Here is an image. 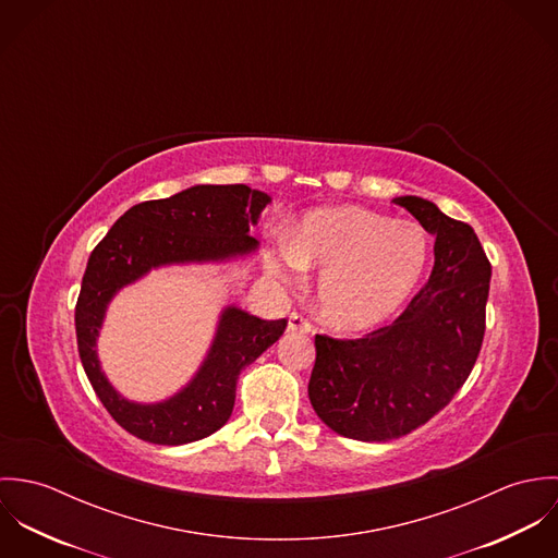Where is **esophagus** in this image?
<instances>
[{
  "label": "esophagus",
  "instance_id": "1",
  "mask_svg": "<svg viewBox=\"0 0 558 558\" xmlns=\"http://www.w3.org/2000/svg\"><path fill=\"white\" fill-rule=\"evenodd\" d=\"M288 326H290V330H296V332H312V322L307 316H303V314H290V319H288Z\"/></svg>",
  "mask_w": 558,
  "mask_h": 558
}]
</instances>
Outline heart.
I'll return each mask as SVG.
<instances>
[{
	"mask_svg": "<svg viewBox=\"0 0 558 558\" xmlns=\"http://www.w3.org/2000/svg\"><path fill=\"white\" fill-rule=\"evenodd\" d=\"M427 264V240L412 223L361 208H324L307 215L294 239L281 242L266 268L286 286L305 270H322L318 312L343 332H365L408 301Z\"/></svg>",
	"mask_w": 558,
	"mask_h": 558,
	"instance_id": "heart-1",
	"label": "heart"
}]
</instances>
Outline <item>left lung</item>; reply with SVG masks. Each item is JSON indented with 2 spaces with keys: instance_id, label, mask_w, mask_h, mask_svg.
I'll return each mask as SVG.
<instances>
[{
  "instance_id": "1",
  "label": "left lung",
  "mask_w": 558,
  "mask_h": 558,
  "mask_svg": "<svg viewBox=\"0 0 558 558\" xmlns=\"http://www.w3.org/2000/svg\"><path fill=\"white\" fill-rule=\"evenodd\" d=\"M436 236L427 283L393 324L361 339L316 335L310 399L339 436L401 438L438 414L471 376L485 332L492 266L475 230L436 204L393 199Z\"/></svg>"
}]
</instances>
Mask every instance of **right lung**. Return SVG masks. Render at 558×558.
<instances>
[{"label": "right lung", "instance_id": "add662e5", "mask_svg": "<svg viewBox=\"0 0 558 558\" xmlns=\"http://www.w3.org/2000/svg\"><path fill=\"white\" fill-rule=\"evenodd\" d=\"M268 202L266 193L246 184H197L133 206L94 246L75 307L77 345L92 389L129 434L155 445H186L215 434L234 410L240 372L283 335L288 319H259L228 307L195 378L173 398L137 403L109 385L96 356L109 301L153 268L251 253L257 240L248 236V226L257 223Z\"/></svg>", "mask_w": 558, "mask_h": 558}]
</instances>
